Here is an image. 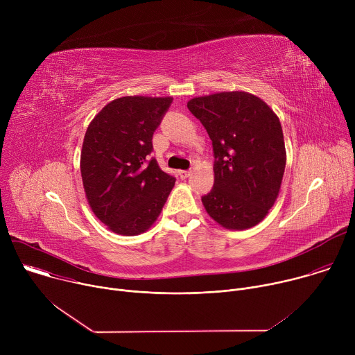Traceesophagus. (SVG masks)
Instances as JSON below:
<instances>
[{
    "label": "esophagus",
    "instance_id": "34e87169",
    "mask_svg": "<svg viewBox=\"0 0 355 355\" xmlns=\"http://www.w3.org/2000/svg\"><path fill=\"white\" fill-rule=\"evenodd\" d=\"M178 175H180L181 180H185V178H188L191 175V171L189 170H180Z\"/></svg>",
    "mask_w": 355,
    "mask_h": 355
}]
</instances>
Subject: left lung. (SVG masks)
I'll return each mask as SVG.
<instances>
[{
	"label": "left lung",
	"mask_w": 355,
	"mask_h": 355,
	"mask_svg": "<svg viewBox=\"0 0 355 355\" xmlns=\"http://www.w3.org/2000/svg\"><path fill=\"white\" fill-rule=\"evenodd\" d=\"M188 110L205 126L215 153V184L202 196L222 227L259 225L279 195L286 164L281 122L261 98L245 91L195 96Z\"/></svg>",
	"instance_id": "left-lung-1"
}]
</instances>
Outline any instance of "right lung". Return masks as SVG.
Returning <instances> with one entry per match:
<instances>
[{"label":"right lung","mask_w":355,"mask_h":355,"mask_svg":"<svg viewBox=\"0 0 355 355\" xmlns=\"http://www.w3.org/2000/svg\"><path fill=\"white\" fill-rule=\"evenodd\" d=\"M173 96L116 98L89 122L81 148L80 170L94 215L122 236L144 233L160 216L175 178L155 159L153 133Z\"/></svg>","instance_id":"obj_1"}]
</instances>
